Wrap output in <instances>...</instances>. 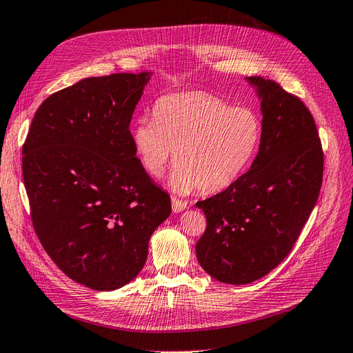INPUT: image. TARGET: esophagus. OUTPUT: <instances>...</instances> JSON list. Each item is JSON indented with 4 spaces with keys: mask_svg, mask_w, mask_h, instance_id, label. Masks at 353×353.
<instances>
[{
    "mask_svg": "<svg viewBox=\"0 0 353 353\" xmlns=\"http://www.w3.org/2000/svg\"><path fill=\"white\" fill-rule=\"evenodd\" d=\"M172 203H173V211L174 212H181L186 207H188V202L183 199H179L176 196L172 198Z\"/></svg>",
    "mask_w": 353,
    "mask_h": 353,
    "instance_id": "1",
    "label": "esophagus"
}]
</instances>
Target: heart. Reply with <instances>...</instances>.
Here are the masks:
<instances>
[{"label": "heart", "instance_id": "1", "mask_svg": "<svg viewBox=\"0 0 353 353\" xmlns=\"http://www.w3.org/2000/svg\"><path fill=\"white\" fill-rule=\"evenodd\" d=\"M261 136L255 111L205 92L163 97L154 120H139L132 130L136 155L152 177L163 174L174 151L172 186L181 193L229 188L252 163Z\"/></svg>", "mask_w": 353, "mask_h": 353}]
</instances>
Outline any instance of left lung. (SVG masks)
<instances>
[{"label":"left lung","mask_w":353,"mask_h":353,"mask_svg":"<svg viewBox=\"0 0 353 353\" xmlns=\"http://www.w3.org/2000/svg\"><path fill=\"white\" fill-rule=\"evenodd\" d=\"M263 136L249 172L198 201L207 229L196 242L201 267L221 283L264 277L289 255L320 196L324 152L311 111L277 82L251 76Z\"/></svg>","instance_id":"8db88e82"}]
</instances>
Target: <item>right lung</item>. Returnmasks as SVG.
I'll return each mask as SVG.
<instances>
[{
  "mask_svg": "<svg viewBox=\"0 0 353 353\" xmlns=\"http://www.w3.org/2000/svg\"><path fill=\"white\" fill-rule=\"evenodd\" d=\"M151 72L88 77L45 99L23 143L41 245L72 280L114 290L139 274L170 195L142 168L130 121Z\"/></svg>",
  "mask_w": 353,
  "mask_h": 353,
  "instance_id": "obj_1",
  "label": "right lung"
}]
</instances>
